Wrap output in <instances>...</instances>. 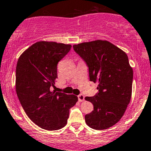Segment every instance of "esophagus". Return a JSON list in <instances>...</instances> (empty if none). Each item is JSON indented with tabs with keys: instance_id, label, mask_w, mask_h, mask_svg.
Here are the masks:
<instances>
[{
	"instance_id": "1",
	"label": "esophagus",
	"mask_w": 151,
	"mask_h": 151,
	"mask_svg": "<svg viewBox=\"0 0 151 151\" xmlns=\"http://www.w3.org/2000/svg\"><path fill=\"white\" fill-rule=\"evenodd\" d=\"M78 101H80V102H82V101H85V96H83V95H79L78 96Z\"/></svg>"
}]
</instances>
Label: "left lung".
<instances>
[{
  "label": "left lung",
  "mask_w": 151,
  "mask_h": 151,
  "mask_svg": "<svg viewBox=\"0 0 151 151\" xmlns=\"http://www.w3.org/2000/svg\"><path fill=\"white\" fill-rule=\"evenodd\" d=\"M73 47L88 65L90 80L98 84L96 96L85 97L94 107L85 115V122L92 129H108L121 119L131 100L133 70L127 55L111 42L101 40Z\"/></svg>",
  "instance_id": "left-lung-1"
}]
</instances>
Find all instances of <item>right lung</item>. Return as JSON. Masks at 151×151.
Segmentation results:
<instances>
[{
  "label": "right lung",
  "instance_id": "1",
  "mask_svg": "<svg viewBox=\"0 0 151 151\" xmlns=\"http://www.w3.org/2000/svg\"><path fill=\"white\" fill-rule=\"evenodd\" d=\"M69 44L40 41L22 53L16 68V91L25 113L46 130H57L67 123L69 109L77 96L52 90L57 64L71 50Z\"/></svg>",
  "mask_w": 151,
  "mask_h": 151
}]
</instances>
